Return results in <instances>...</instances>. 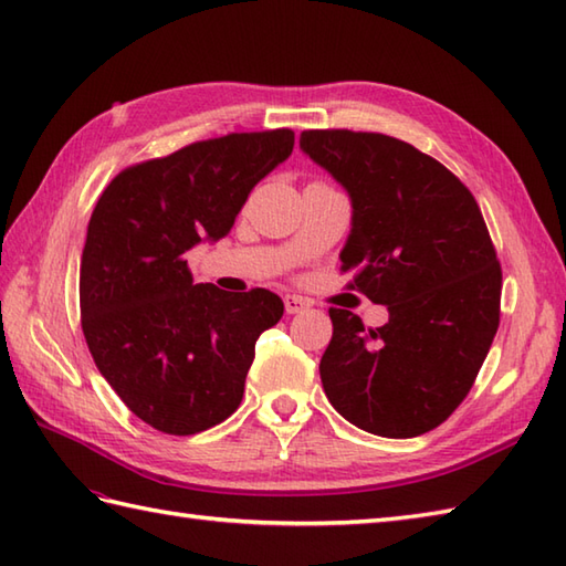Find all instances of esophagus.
Segmentation results:
<instances>
[{
    "label": "esophagus",
    "instance_id": "34e87169",
    "mask_svg": "<svg viewBox=\"0 0 566 566\" xmlns=\"http://www.w3.org/2000/svg\"><path fill=\"white\" fill-rule=\"evenodd\" d=\"M306 306H308V302H306V298H302V296H296V294H286L284 296L286 314H298V311H304Z\"/></svg>",
    "mask_w": 566,
    "mask_h": 566
}]
</instances>
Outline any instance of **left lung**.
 <instances>
[{"label": "left lung", "instance_id": "obj_1", "mask_svg": "<svg viewBox=\"0 0 566 566\" xmlns=\"http://www.w3.org/2000/svg\"><path fill=\"white\" fill-rule=\"evenodd\" d=\"M298 148L350 197L340 270L389 311L377 331L328 311L323 391L367 432L423 436L462 403L499 328L501 268L482 211L448 167L399 138L304 130Z\"/></svg>", "mask_w": 566, "mask_h": 566}]
</instances>
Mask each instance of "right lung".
I'll list each match as a JSON object with an SVG mask.
<instances>
[{"instance_id": "add662e5", "label": "right lung", "mask_w": 566, "mask_h": 566, "mask_svg": "<svg viewBox=\"0 0 566 566\" xmlns=\"http://www.w3.org/2000/svg\"><path fill=\"white\" fill-rule=\"evenodd\" d=\"M294 150L290 128L191 143L128 167L104 189L80 264L94 365L155 430L195 436L243 399L260 335L284 314L270 290L195 284L185 255L231 233L262 177Z\"/></svg>"}]
</instances>
